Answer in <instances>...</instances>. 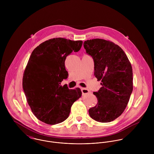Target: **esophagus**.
Here are the masks:
<instances>
[{
    "label": "esophagus",
    "instance_id": "1",
    "mask_svg": "<svg viewBox=\"0 0 154 154\" xmlns=\"http://www.w3.org/2000/svg\"><path fill=\"white\" fill-rule=\"evenodd\" d=\"M81 91L82 92V95H85L86 94H88L89 92V91L87 88H81Z\"/></svg>",
    "mask_w": 154,
    "mask_h": 154
}]
</instances>
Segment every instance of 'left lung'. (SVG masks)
<instances>
[{
	"mask_svg": "<svg viewBox=\"0 0 154 154\" xmlns=\"http://www.w3.org/2000/svg\"><path fill=\"white\" fill-rule=\"evenodd\" d=\"M84 47L93 58L94 75L102 85L93 92L98 103L88 110L89 116L99 122H110L123 112L129 101L133 91L131 63L122 48L109 40H87Z\"/></svg>",
	"mask_w": 154,
	"mask_h": 154,
	"instance_id": "obj_1",
	"label": "left lung"
}]
</instances>
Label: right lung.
I'll return each mask as SVG.
<instances>
[{"label": "right lung", "mask_w": 154, "mask_h": 154, "mask_svg": "<svg viewBox=\"0 0 154 154\" xmlns=\"http://www.w3.org/2000/svg\"><path fill=\"white\" fill-rule=\"evenodd\" d=\"M82 43L54 38L40 44L31 53L24 70L22 87L32 112L46 124L65 121L73 103L82 95L80 88L69 89L60 84L68 75L66 57L78 51Z\"/></svg>", "instance_id": "obj_1"}]
</instances>
